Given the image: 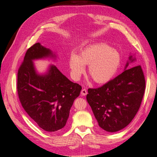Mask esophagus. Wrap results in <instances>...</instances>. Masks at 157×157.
Listing matches in <instances>:
<instances>
[{"label":"esophagus","mask_w":157,"mask_h":157,"mask_svg":"<svg viewBox=\"0 0 157 157\" xmlns=\"http://www.w3.org/2000/svg\"><path fill=\"white\" fill-rule=\"evenodd\" d=\"M88 94L87 90L86 89H82L81 90V95L82 96H86V95Z\"/></svg>","instance_id":"34e87169"}]
</instances>
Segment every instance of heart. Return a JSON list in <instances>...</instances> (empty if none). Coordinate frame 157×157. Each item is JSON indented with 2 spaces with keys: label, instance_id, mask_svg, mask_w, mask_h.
<instances>
[{
  "label": "heart",
  "instance_id": "1",
  "mask_svg": "<svg viewBox=\"0 0 157 157\" xmlns=\"http://www.w3.org/2000/svg\"><path fill=\"white\" fill-rule=\"evenodd\" d=\"M121 64V56L105 43L92 44L84 48L78 55L72 54L69 59L71 74L78 80L88 65V74L94 82L103 84L116 74Z\"/></svg>",
  "mask_w": 157,
  "mask_h": 157
}]
</instances>
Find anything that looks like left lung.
Wrapping results in <instances>:
<instances>
[{
	"instance_id": "obj_1",
	"label": "left lung",
	"mask_w": 157,
	"mask_h": 157,
	"mask_svg": "<svg viewBox=\"0 0 157 157\" xmlns=\"http://www.w3.org/2000/svg\"><path fill=\"white\" fill-rule=\"evenodd\" d=\"M124 71L98 88H89L87 101L98 125L105 131L116 132L130 124L143 99L145 80L140 65L127 69L136 61L130 55Z\"/></svg>"
}]
</instances>
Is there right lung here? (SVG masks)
Returning <instances> with one entry per match:
<instances>
[{"mask_svg": "<svg viewBox=\"0 0 157 157\" xmlns=\"http://www.w3.org/2000/svg\"><path fill=\"white\" fill-rule=\"evenodd\" d=\"M57 56L40 43L27 50L17 73V93L22 107L37 125L46 132L61 130L69 116L81 86L71 82L55 65L39 74L33 61L56 59Z\"/></svg>", "mask_w": 157, "mask_h": 157, "instance_id": "obj_1", "label": "right lung"}]
</instances>
